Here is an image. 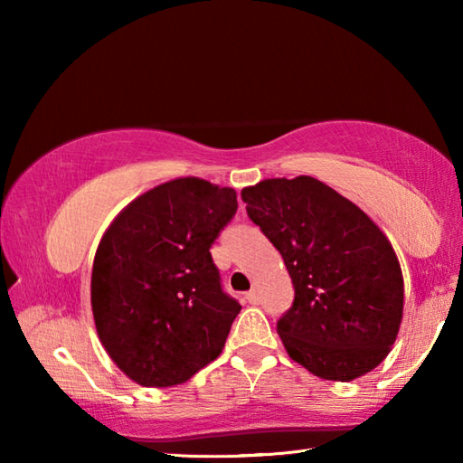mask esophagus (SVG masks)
I'll return each instance as SVG.
<instances>
[{
	"instance_id": "34e87169",
	"label": "esophagus",
	"mask_w": 463,
	"mask_h": 463,
	"mask_svg": "<svg viewBox=\"0 0 463 463\" xmlns=\"http://www.w3.org/2000/svg\"><path fill=\"white\" fill-rule=\"evenodd\" d=\"M247 302L249 304H260V300H261V296H260V292H257V289H250V292H247Z\"/></svg>"
}]
</instances>
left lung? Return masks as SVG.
<instances>
[{"label":"left lung","mask_w":463,"mask_h":463,"mask_svg":"<svg viewBox=\"0 0 463 463\" xmlns=\"http://www.w3.org/2000/svg\"><path fill=\"white\" fill-rule=\"evenodd\" d=\"M241 195L292 278L294 304L278 320L288 355L333 382L378 367L404 308L401 263L380 226L310 175L263 179Z\"/></svg>","instance_id":"left-lung-1"}]
</instances>
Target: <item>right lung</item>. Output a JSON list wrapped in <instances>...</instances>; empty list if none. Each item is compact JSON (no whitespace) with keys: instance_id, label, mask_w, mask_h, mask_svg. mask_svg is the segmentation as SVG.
I'll use <instances>...</instances> for the list:
<instances>
[{"instance_id":"right-lung-1","label":"right lung","mask_w":463,"mask_h":463,"mask_svg":"<svg viewBox=\"0 0 463 463\" xmlns=\"http://www.w3.org/2000/svg\"><path fill=\"white\" fill-rule=\"evenodd\" d=\"M237 192L177 177L140 194L101 237L91 312L109 359L146 388L184 383L222 354L241 304L226 296L210 247Z\"/></svg>"}]
</instances>
